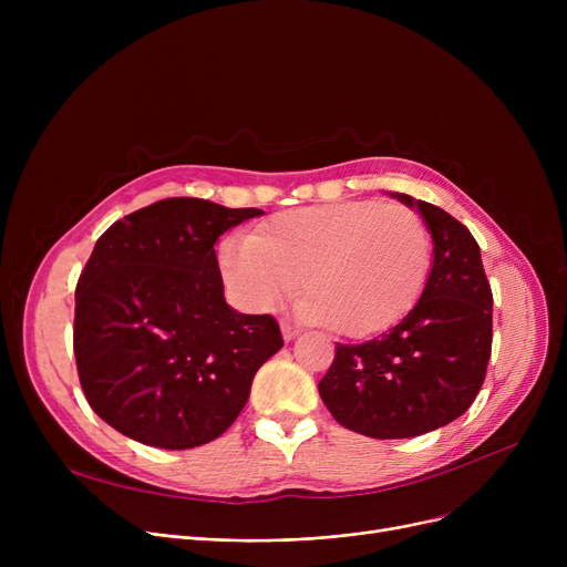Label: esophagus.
<instances>
[{"label":"esophagus","mask_w":567,"mask_h":567,"mask_svg":"<svg viewBox=\"0 0 567 567\" xmlns=\"http://www.w3.org/2000/svg\"><path fill=\"white\" fill-rule=\"evenodd\" d=\"M280 331H282V338H285V342H291L296 336L301 333L299 329H296V326H291V323H287V321H282V323H280Z\"/></svg>","instance_id":"esophagus-1"}]
</instances>
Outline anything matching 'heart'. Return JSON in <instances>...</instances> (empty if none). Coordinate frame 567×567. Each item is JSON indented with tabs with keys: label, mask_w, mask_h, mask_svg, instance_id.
<instances>
[{
	"label": "heart",
	"mask_w": 567,
	"mask_h": 567,
	"mask_svg": "<svg viewBox=\"0 0 567 567\" xmlns=\"http://www.w3.org/2000/svg\"><path fill=\"white\" fill-rule=\"evenodd\" d=\"M432 266L423 218L400 204L340 202L276 216L220 246L223 276L248 310H271L301 285V312L344 338L393 326Z\"/></svg>",
	"instance_id": "b5f03b06"
}]
</instances>
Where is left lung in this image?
<instances>
[{"label":"left lung","mask_w":567,"mask_h":567,"mask_svg":"<svg viewBox=\"0 0 567 567\" xmlns=\"http://www.w3.org/2000/svg\"><path fill=\"white\" fill-rule=\"evenodd\" d=\"M419 208L434 244L432 271L409 315L363 344H338L319 381L333 419L372 439H406L453 423L473 404L492 353V287L471 231L443 208Z\"/></svg>","instance_id":"1"}]
</instances>
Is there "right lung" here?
<instances>
[{
	"instance_id": "1",
	"label": "right lung",
	"mask_w": 567,
	"mask_h": 567,
	"mask_svg": "<svg viewBox=\"0 0 567 567\" xmlns=\"http://www.w3.org/2000/svg\"><path fill=\"white\" fill-rule=\"evenodd\" d=\"M261 214L167 197L99 238L75 287L73 351L84 398L110 427L186 451L241 413L282 336L271 315L225 303L214 244Z\"/></svg>"
}]
</instances>
